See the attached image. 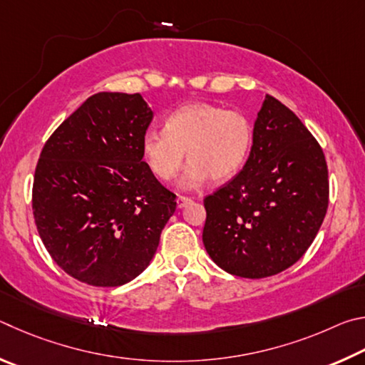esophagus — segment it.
I'll list each match as a JSON object with an SVG mask.
<instances>
[{
  "instance_id": "34e87169",
  "label": "esophagus",
  "mask_w": 365,
  "mask_h": 365,
  "mask_svg": "<svg viewBox=\"0 0 365 365\" xmlns=\"http://www.w3.org/2000/svg\"><path fill=\"white\" fill-rule=\"evenodd\" d=\"M192 202L189 199V197H184V195H179L178 199H176V203H178V208H184V207H187L189 203Z\"/></svg>"
}]
</instances>
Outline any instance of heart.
Listing matches in <instances>:
<instances>
[{"mask_svg": "<svg viewBox=\"0 0 365 365\" xmlns=\"http://www.w3.org/2000/svg\"><path fill=\"white\" fill-rule=\"evenodd\" d=\"M252 123L244 113L225 107L192 102L176 108L166 118L165 130H147L140 140L144 162L160 181L178 176L184 158L190 162L181 186L195 189L212 178L231 179L250 153Z\"/></svg>", "mask_w": 365, "mask_h": 365, "instance_id": "b5f03b06", "label": "heart"}]
</instances>
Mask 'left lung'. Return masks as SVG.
Wrapping results in <instances>:
<instances>
[{
  "instance_id": "obj_1",
  "label": "left lung",
  "mask_w": 365,
  "mask_h": 365,
  "mask_svg": "<svg viewBox=\"0 0 365 365\" xmlns=\"http://www.w3.org/2000/svg\"><path fill=\"white\" fill-rule=\"evenodd\" d=\"M203 203V245L221 269L245 279L282 272L306 253L327 213L321 145L289 107L266 94L244 168Z\"/></svg>"
}]
</instances>
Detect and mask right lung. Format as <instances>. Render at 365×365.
Returning a JSON list of instances; mask_svg holds the SVG:
<instances>
[{"mask_svg": "<svg viewBox=\"0 0 365 365\" xmlns=\"http://www.w3.org/2000/svg\"><path fill=\"white\" fill-rule=\"evenodd\" d=\"M153 112L140 94L88 98L44 144L34 179L38 234L56 264L118 287L150 264L176 195L143 160Z\"/></svg>", "mask_w": 365, "mask_h": 365, "instance_id": "obj_1", "label": "right lung"}]
</instances>
